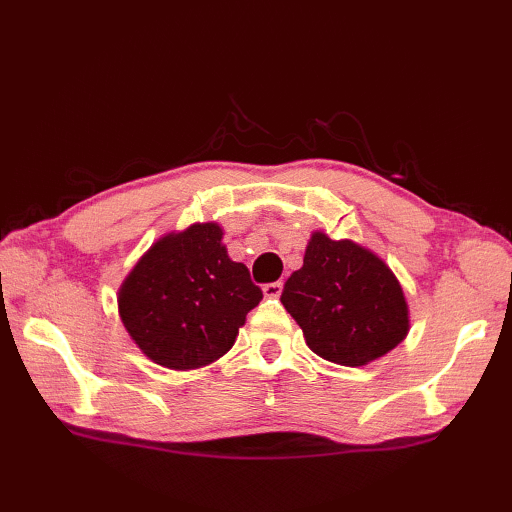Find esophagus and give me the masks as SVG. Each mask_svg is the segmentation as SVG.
Here are the masks:
<instances>
[{
  "label": "esophagus",
  "mask_w": 512,
  "mask_h": 512,
  "mask_svg": "<svg viewBox=\"0 0 512 512\" xmlns=\"http://www.w3.org/2000/svg\"><path fill=\"white\" fill-rule=\"evenodd\" d=\"M281 290H284V284H281V281H273V284L264 286V295L268 299H277L281 295Z\"/></svg>",
  "instance_id": "obj_1"
}]
</instances>
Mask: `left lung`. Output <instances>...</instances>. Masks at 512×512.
I'll return each instance as SVG.
<instances>
[{"mask_svg": "<svg viewBox=\"0 0 512 512\" xmlns=\"http://www.w3.org/2000/svg\"><path fill=\"white\" fill-rule=\"evenodd\" d=\"M281 303L310 350L336 365L378 361L409 332V306L391 268L369 248L323 231L310 235Z\"/></svg>", "mask_w": 512, "mask_h": 512, "instance_id": "1", "label": "left lung"}]
</instances>
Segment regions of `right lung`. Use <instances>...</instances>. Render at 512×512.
Masks as SVG:
<instances>
[{
  "label": "right lung",
  "instance_id": "obj_1",
  "mask_svg": "<svg viewBox=\"0 0 512 512\" xmlns=\"http://www.w3.org/2000/svg\"><path fill=\"white\" fill-rule=\"evenodd\" d=\"M217 222H195L151 244L118 288V314L151 361L187 372L231 350L246 314L262 301L233 262Z\"/></svg>",
  "mask_w": 512,
  "mask_h": 512
}]
</instances>
